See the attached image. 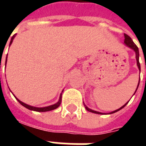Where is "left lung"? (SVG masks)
I'll use <instances>...</instances> for the list:
<instances>
[{
	"mask_svg": "<svg viewBox=\"0 0 146 146\" xmlns=\"http://www.w3.org/2000/svg\"><path fill=\"white\" fill-rule=\"evenodd\" d=\"M124 44H125L127 47H128V48H130L131 49H132V50H134V51L135 52V58H136V61H137V66H138V70H139V71H141V66H140V63H139V51H138V48L137 47V45L135 44V43L133 42V40H131V37L128 36V35H127V34H124ZM139 82H140V81H138V86H137V88H136V90H135V92H136L137 89H138V85H139ZM135 92L134 93V95L135 94ZM128 102H127V103H125V104L123 105V106H121V107L119 108V109H118V110H114V111L111 112V113H109V114H112V113H116L117 111L122 110L123 108L128 103ZM84 106H85L86 110H88V111H89V112H91V113H96V114H104V113H100V112H98V111H95V110H91V109H89L88 106H86V105L84 104Z\"/></svg>",
	"mask_w": 146,
	"mask_h": 146,
	"instance_id": "left-lung-1",
	"label": "left lung"
}]
</instances>
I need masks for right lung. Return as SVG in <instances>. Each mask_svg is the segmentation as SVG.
Masks as SVG:
<instances>
[{
    "label": "right lung",
    "instance_id": "add662e5",
    "mask_svg": "<svg viewBox=\"0 0 146 146\" xmlns=\"http://www.w3.org/2000/svg\"><path fill=\"white\" fill-rule=\"evenodd\" d=\"M15 35L16 34H15V35H13L12 36V37H11V41H10V44H9V46L11 44V43H12V41H13V40H14L15 36ZM7 58L6 57V62H7ZM62 92H63V91H62ZM62 92L60 94V97H59V99H58V101L55 103V104L54 105H51V106H46V107H34V106H30V105H27L26 104V103H24V102H21L20 100H19L15 96V98L17 99L18 102L20 103L22 106H23L24 107H26L27 109H28V110H33V111H36V112H47V111H51V110H55V109H57L59 106H60L61 104V102H62Z\"/></svg>",
    "mask_w": 146,
    "mask_h": 146
}]
</instances>
